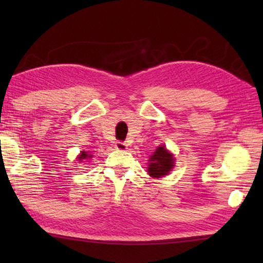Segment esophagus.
Segmentation results:
<instances>
[{
  "label": "esophagus",
  "mask_w": 263,
  "mask_h": 263,
  "mask_svg": "<svg viewBox=\"0 0 263 263\" xmlns=\"http://www.w3.org/2000/svg\"><path fill=\"white\" fill-rule=\"evenodd\" d=\"M115 148L117 150H126L127 149V144L125 142H122V141H117L115 143Z\"/></svg>",
  "instance_id": "esophagus-1"
}]
</instances>
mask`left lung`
<instances>
[{"label": "left lung", "mask_w": 263, "mask_h": 263, "mask_svg": "<svg viewBox=\"0 0 263 263\" xmlns=\"http://www.w3.org/2000/svg\"><path fill=\"white\" fill-rule=\"evenodd\" d=\"M150 159V164L148 167L149 175L153 177H161L167 175L174 166V159L172 154L167 152L165 147H158L153 154Z\"/></svg>", "instance_id": "8db88e82"}]
</instances>
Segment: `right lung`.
<instances>
[{
    "label": "right lung",
    "mask_w": 263,
    "mask_h": 263,
    "mask_svg": "<svg viewBox=\"0 0 263 263\" xmlns=\"http://www.w3.org/2000/svg\"><path fill=\"white\" fill-rule=\"evenodd\" d=\"M91 156H89L86 152H82L81 153V155H80V157H79V160H83V159H87V158H90Z\"/></svg>",
    "instance_id": "1"
}]
</instances>
